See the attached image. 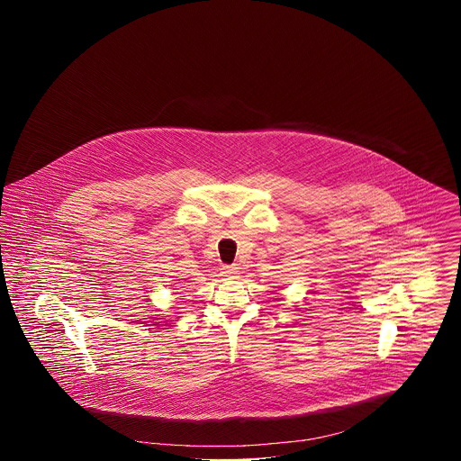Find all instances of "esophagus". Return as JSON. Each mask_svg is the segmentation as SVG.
Returning <instances> with one entry per match:
<instances>
[{
    "instance_id": "obj_1",
    "label": "esophagus",
    "mask_w": 461,
    "mask_h": 461,
    "mask_svg": "<svg viewBox=\"0 0 461 461\" xmlns=\"http://www.w3.org/2000/svg\"><path fill=\"white\" fill-rule=\"evenodd\" d=\"M221 273H223V276H227V278H234V276L238 275V267H236V266H225Z\"/></svg>"
}]
</instances>
